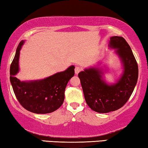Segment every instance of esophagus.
<instances>
[{
	"instance_id": "obj_1",
	"label": "esophagus",
	"mask_w": 148,
	"mask_h": 148,
	"mask_svg": "<svg viewBox=\"0 0 148 148\" xmlns=\"http://www.w3.org/2000/svg\"><path fill=\"white\" fill-rule=\"evenodd\" d=\"M81 71H82V68L79 66H77L75 69V74H77V75Z\"/></svg>"
}]
</instances>
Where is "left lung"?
<instances>
[{"mask_svg":"<svg viewBox=\"0 0 148 148\" xmlns=\"http://www.w3.org/2000/svg\"><path fill=\"white\" fill-rule=\"evenodd\" d=\"M108 47L114 49L122 66L123 72L116 82L107 83L104 69L98 66L85 69L78 74L87 104L99 113L112 112L124 106L138 79L137 61L126 40L120 36H112Z\"/></svg>","mask_w":148,"mask_h":148,"instance_id":"left-lung-1","label":"left lung"}]
</instances>
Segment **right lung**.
<instances>
[{
    "instance_id": "1",
    "label": "right lung",
    "mask_w": 148,
    "mask_h": 148,
    "mask_svg": "<svg viewBox=\"0 0 148 148\" xmlns=\"http://www.w3.org/2000/svg\"><path fill=\"white\" fill-rule=\"evenodd\" d=\"M25 40L18 45L10 67V82L20 104L29 112L47 114L59 108L64 100V90L69 81L75 75V66L44 79L20 81L15 75L19 71L20 50Z\"/></svg>"
}]
</instances>
